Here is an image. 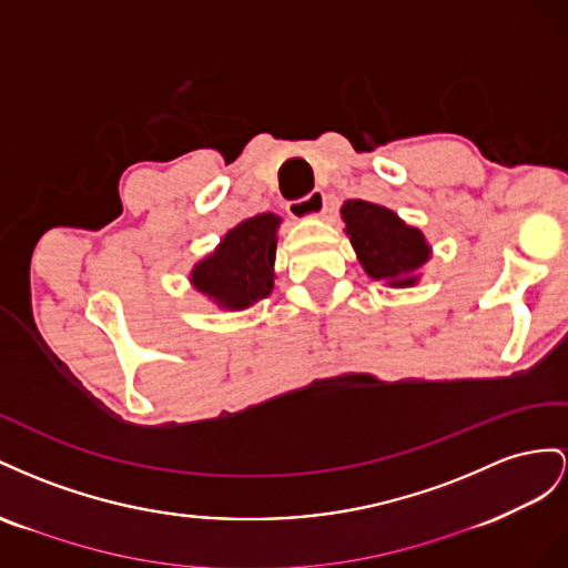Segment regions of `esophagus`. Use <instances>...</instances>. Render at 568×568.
Here are the masks:
<instances>
[{
  "label": "esophagus",
  "mask_w": 568,
  "mask_h": 568,
  "mask_svg": "<svg viewBox=\"0 0 568 568\" xmlns=\"http://www.w3.org/2000/svg\"><path fill=\"white\" fill-rule=\"evenodd\" d=\"M323 212H326V194H323L321 190H314L306 194V197L287 204V214L297 221L318 219V216H323Z\"/></svg>",
  "instance_id": "34e87169"
}]
</instances>
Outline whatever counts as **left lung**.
<instances>
[{"label":"left lung","instance_id":"1","mask_svg":"<svg viewBox=\"0 0 568 568\" xmlns=\"http://www.w3.org/2000/svg\"><path fill=\"white\" fill-rule=\"evenodd\" d=\"M345 233L368 278L387 287H414L433 247L416 225L404 223L393 209L347 200L339 209Z\"/></svg>","mask_w":568,"mask_h":568}]
</instances>
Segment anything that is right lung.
<instances>
[{"mask_svg": "<svg viewBox=\"0 0 568 568\" xmlns=\"http://www.w3.org/2000/svg\"><path fill=\"white\" fill-rule=\"evenodd\" d=\"M283 219L271 212L240 221L221 237L214 252L190 271V285L223 312L250 310L271 295L275 247Z\"/></svg>", "mask_w": 568, "mask_h": 568, "instance_id": "add662e5", "label": "right lung"}]
</instances>
